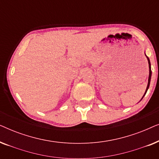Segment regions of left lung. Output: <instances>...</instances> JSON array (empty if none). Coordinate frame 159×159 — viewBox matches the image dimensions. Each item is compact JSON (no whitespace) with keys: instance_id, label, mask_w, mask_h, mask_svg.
Masks as SVG:
<instances>
[{"instance_id":"obj_1","label":"left lung","mask_w":159,"mask_h":159,"mask_svg":"<svg viewBox=\"0 0 159 159\" xmlns=\"http://www.w3.org/2000/svg\"><path fill=\"white\" fill-rule=\"evenodd\" d=\"M146 57H147V56H146ZM147 58H148V64H149V77H148V86H147L146 90H145V93L144 95H145V93H146L147 90H148V88H149V85H150V82H151V74H152V72H151V62H150V60H149L148 57H147ZM144 95H143V97H144ZM143 98H142V99H143Z\"/></svg>"}]
</instances>
